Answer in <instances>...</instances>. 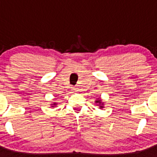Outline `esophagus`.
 Listing matches in <instances>:
<instances>
[{"mask_svg": "<svg viewBox=\"0 0 157 157\" xmlns=\"http://www.w3.org/2000/svg\"><path fill=\"white\" fill-rule=\"evenodd\" d=\"M72 89H73V90H74V92H77V91H78V90H77V88L74 87V88H72Z\"/></svg>", "mask_w": 157, "mask_h": 157, "instance_id": "34e87169", "label": "esophagus"}]
</instances>
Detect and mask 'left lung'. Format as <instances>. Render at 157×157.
Segmentation results:
<instances>
[{
  "label": "left lung",
  "instance_id": "8db88e82",
  "mask_svg": "<svg viewBox=\"0 0 157 157\" xmlns=\"http://www.w3.org/2000/svg\"><path fill=\"white\" fill-rule=\"evenodd\" d=\"M95 102H96V105H99V109L104 108V102H102V99H101V98H98V99H96V100L95 101Z\"/></svg>",
  "mask_w": 157,
  "mask_h": 157
}]
</instances>
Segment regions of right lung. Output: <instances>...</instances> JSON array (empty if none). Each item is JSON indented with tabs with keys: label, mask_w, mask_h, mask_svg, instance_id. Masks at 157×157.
Returning <instances> with one entry per match:
<instances>
[{
	"label": "right lung",
	"mask_w": 157,
	"mask_h": 157,
	"mask_svg": "<svg viewBox=\"0 0 157 157\" xmlns=\"http://www.w3.org/2000/svg\"><path fill=\"white\" fill-rule=\"evenodd\" d=\"M56 105H57V103H55V102H54V103L51 104V106H52V108H54V107H55V106H56Z\"/></svg>",
	"instance_id": "obj_1"
}]
</instances>
